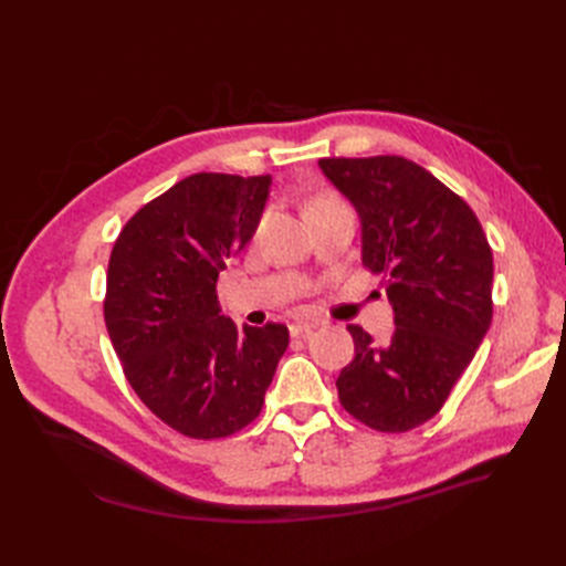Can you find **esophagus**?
<instances>
[{"label": "esophagus", "instance_id": "esophagus-1", "mask_svg": "<svg viewBox=\"0 0 566 566\" xmlns=\"http://www.w3.org/2000/svg\"><path fill=\"white\" fill-rule=\"evenodd\" d=\"M314 328H316V325H312V323H293V325H290V335H293V337H310L314 333Z\"/></svg>", "mask_w": 566, "mask_h": 566}]
</instances>
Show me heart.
<instances>
[{"label": "heart", "mask_w": 566, "mask_h": 566, "mask_svg": "<svg viewBox=\"0 0 566 566\" xmlns=\"http://www.w3.org/2000/svg\"><path fill=\"white\" fill-rule=\"evenodd\" d=\"M331 205H342L337 198H333V196H318L314 202H312V208H310V212L312 210H316V208H331ZM260 231V229H256Z\"/></svg>", "instance_id": "obj_1"}]
</instances>
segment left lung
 Instances as JSON below:
<instances>
[{"label":"left lung","mask_w":566,"mask_h":566,"mask_svg":"<svg viewBox=\"0 0 566 566\" xmlns=\"http://www.w3.org/2000/svg\"><path fill=\"white\" fill-rule=\"evenodd\" d=\"M318 167L361 217V260L382 273L394 310L387 345L347 325L354 361L339 403L378 432L434 418L491 325L493 256L470 205L401 156L321 158Z\"/></svg>","instance_id":"left-lung-1"}]
</instances>
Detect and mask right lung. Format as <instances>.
Returning <instances> with one entry per match:
<instances>
[{
	"label": "right lung",
	"instance_id": "obj_1",
	"mask_svg": "<svg viewBox=\"0 0 566 566\" xmlns=\"http://www.w3.org/2000/svg\"><path fill=\"white\" fill-rule=\"evenodd\" d=\"M271 177L200 172L146 202L111 252L104 318L125 378L179 434L248 427L287 349V328L221 316L219 273L260 224Z\"/></svg>",
	"mask_w": 566,
	"mask_h": 566
}]
</instances>
